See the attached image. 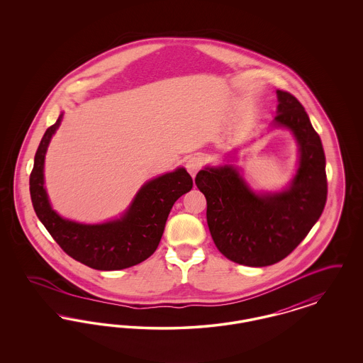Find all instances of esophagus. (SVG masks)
<instances>
[{"mask_svg":"<svg viewBox=\"0 0 363 363\" xmlns=\"http://www.w3.org/2000/svg\"><path fill=\"white\" fill-rule=\"evenodd\" d=\"M201 166H203V160L200 156H190L186 160V170L189 172L191 177L197 174V172L201 169Z\"/></svg>","mask_w":363,"mask_h":363,"instance_id":"34e87169","label":"esophagus"}]
</instances>
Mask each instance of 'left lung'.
Listing matches in <instances>:
<instances>
[{"mask_svg":"<svg viewBox=\"0 0 363 363\" xmlns=\"http://www.w3.org/2000/svg\"><path fill=\"white\" fill-rule=\"evenodd\" d=\"M277 125L290 128L299 144V169L291 186L257 196L231 166L206 169L196 185L207 199V223L219 252L247 267L286 259L305 240L327 203L325 154L301 102L277 89Z\"/></svg>","mask_w":363,"mask_h":363,"instance_id":"obj_1","label":"left lung"}]
</instances>
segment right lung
I'll list each match as a JSON object with an SVG mask.
<instances>
[{
    "instance_id": "obj_1",
    "label": "right lung",
    "mask_w": 363,
    "mask_h": 363,
    "mask_svg": "<svg viewBox=\"0 0 363 363\" xmlns=\"http://www.w3.org/2000/svg\"><path fill=\"white\" fill-rule=\"evenodd\" d=\"M61 118L48 128L35 154L30 193L36 216L68 256L89 268L116 271L140 264L155 252L174 203L193 186L191 177L178 169L147 182L120 220L95 225L65 220L52 211L43 188L45 154Z\"/></svg>"
}]
</instances>
